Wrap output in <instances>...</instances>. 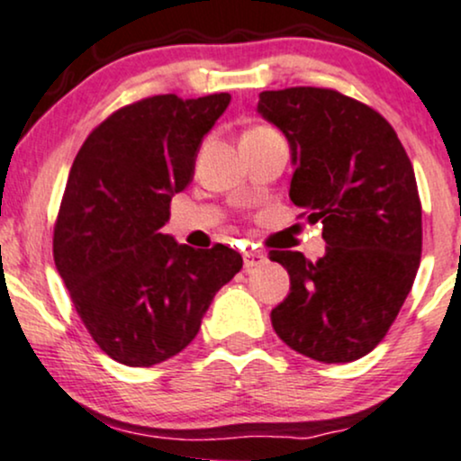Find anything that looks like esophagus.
Returning a JSON list of instances; mask_svg holds the SVG:
<instances>
[{
  "label": "esophagus",
  "instance_id": "obj_1",
  "mask_svg": "<svg viewBox=\"0 0 461 461\" xmlns=\"http://www.w3.org/2000/svg\"><path fill=\"white\" fill-rule=\"evenodd\" d=\"M265 261H267V257H265L263 252H257V250L243 252V267H246V269L258 267V265H263Z\"/></svg>",
  "mask_w": 461,
  "mask_h": 461
}]
</instances>
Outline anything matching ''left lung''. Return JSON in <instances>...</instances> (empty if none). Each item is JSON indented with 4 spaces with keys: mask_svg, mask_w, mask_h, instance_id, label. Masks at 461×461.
I'll list each match as a JSON object with an SVG mask.
<instances>
[{
    "mask_svg": "<svg viewBox=\"0 0 461 461\" xmlns=\"http://www.w3.org/2000/svg\"><path fill=\"white\" fill-rule=\"evenodd\" d=\"M257 110L289 140V196L308 221H321L328 243L315 263L269 252L291 278L272 326L312 360H358L386 337L419 272L423 220L412 161L382 113L337 90H265Z\"/></svg>",
    "mask_w": 461,
    "mask_h": 461,
    "instance_id": "8db88e82",
    "label": "left lung"
}]
</instances>
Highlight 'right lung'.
<instances>
[{"label": "right lung", "mask_w": 461, "mask_h": 461, "mask_svg": "<svg viewBox=\"0 0 461 461\" xmlns=\"http://www.w3.org/2000/svg\"><path fill=\"white\" fill-rule=\"evenodd\" d=\"M229 103V92L135 101L86 138L70 167L53 261L90 337L121 365L153 366L185 349L241 269L229 246L194 250L159 232Z\"/></svg>", "instance_id": "add662e5"}]
</instances>
